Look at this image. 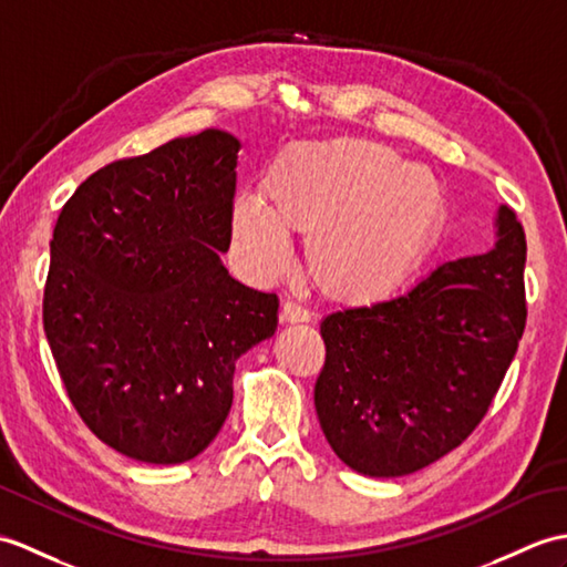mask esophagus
I'll list each match as a JSON object with an SVG mask.
<instances>
[{"instance_id": "esophagus-1", "label": "esophagus", "mask_w": 567, "mask_h": 567, "mask_svg": "<svg viewBox=\"0 0 567 567\" xmlns=\"http://www.w3.org/2000/svg\"><path fill=\"white\" fill-rule=\"evenodd\" d=\"M309 319H311V313L305 307L295 305V301H285L282 305V311H280L282 323H307Z\"/></svg>"}]
</instances>
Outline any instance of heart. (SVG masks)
<instances>
[{"label": "heart", "instance_id": "heart-1", "mask_svg": "<svg viewBox=\"0 0 567 567\" xmlns=\"http://www.w3.org/2000/svg\"><path fill=\"white\" fill-rule=\"evenodd\" d=\"M444 190L430 168L381 144L299 142L268 166L256 197L231 209V239L248 270L292 266L289 231L307 236L316 287L340 305H374L411 278L440 227Z\"/></svg>", "mask_w": 567, "mask_h": 567}]
</instances>
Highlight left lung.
Returning a JSON list of instances; mask_svg holds the SVG:
<instances>
[{"instance_id":"obj_1","label":"left lung","mask_w":567,"mask_h":567,"mask_svg":"<svg viewBox=\"0 0 567 567\" xmlns=\"http://www.w3.org/2000/svg\"><path fill=\"white\" fill-rule=\"evenodd\" d=\"M524 262L522 224L499 205L491 251L442 262L401 297L326 316L313 403L340 462L408 476L476 430L524 333Z\"/></svg>"}]
</instances>
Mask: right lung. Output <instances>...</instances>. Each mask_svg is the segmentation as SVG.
Listing matches in <instances>:
<instances>
[{"instance_id":"right-lung-1","label":"right lung","mask_w":567,"mask_h":567,"mask_svg":"<svg viewBox=\"0 0 567 567\" xmlns=\"http://www.w3.org/2000/svg\"><path fill=\"white\" fill-rule=\"evenodd\" d=\"M239 150L209 127L113 162L52 231L43 326L58 372L89 430L144 464L207 450L236 360L278 328V297L221 262Z\"/></svg>"}]
</instances>
